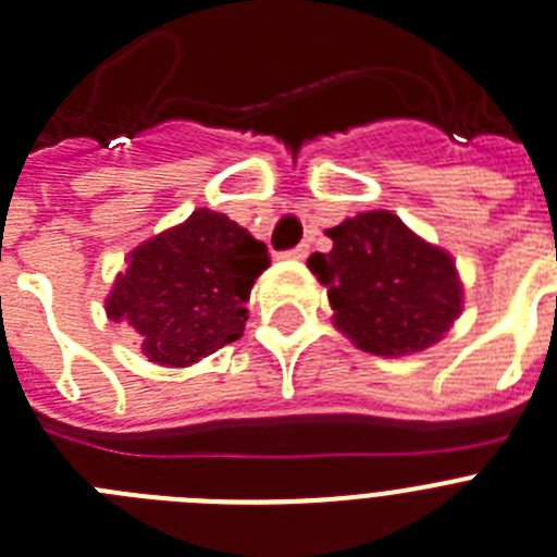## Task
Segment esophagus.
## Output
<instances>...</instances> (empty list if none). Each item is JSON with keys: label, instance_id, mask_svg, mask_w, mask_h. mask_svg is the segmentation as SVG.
<instances>
[{"label": "esophagus", "instance_id": "1", "mask_svg": "<svg viewBox=\"0 0 557 557\" xmlns=\"http://www.w3.org/2000/svg\"><path fill=\"white\" fill-rule=\"evenodd\" d=\"M284 256H287V259H307V256H310V245H307V242H301V245H296Z\"/></svg>", "mask_w": 557, "mask_h": 557}]
</instances>
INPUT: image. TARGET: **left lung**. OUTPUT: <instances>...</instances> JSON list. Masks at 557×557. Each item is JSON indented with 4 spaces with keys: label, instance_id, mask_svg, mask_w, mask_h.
I'll return each mask as SVG.
<instances>
[{
    "label": "left lung",
    "instance_id": "obj_1",
    "mask_svg": "<svg viewBox=\"0 0 557 557\" xmlns=\"http://www.w3.org/2000/svg\"><path fill=\"white\" fill-rule=\"evenodd\" d=\"M330 253L310 270L330 289L337 330L374 355H406L436 344L462 312L450 256L388 211L358 213L330 227Z\"/></svg>",
    "mask_w": 557,
    "mask_h": 557
}]
</instances>
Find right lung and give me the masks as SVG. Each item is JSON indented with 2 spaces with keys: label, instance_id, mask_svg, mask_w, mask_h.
<instances>
[{
  "label": "right lung",
  "instance_id": "right-lung-1",
  "mask_svg": "<svg viewBox=\"0 0 557 557\" xmlns=\"http://www.w3.org/2000/svg\"><path fill=\"white\" fill-rule=\"evenodd\" d=\"M268 264L264 242L225 213L199 208L132 250L107 315L137 332L149 360L188 366L242 337L250 287Z\"/></svg>",
  "mask_w": 557,
  "mask_h": 557
}]
</instances>
